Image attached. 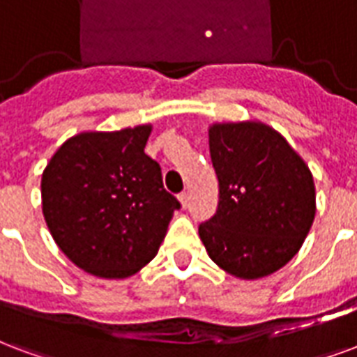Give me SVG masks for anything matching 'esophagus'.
<instances>
[{"label": "esophagus", "mask_w": 357, "mask_h": 357, "mask_svg": "<svg viewBox=\"0 0 357 357\" xmlns=\"http://www.w3.org/2000/svg\"><path fill=\"white\" fill-rule=\"evenodd\" d=\"M179 202H181V206H183V208H187V206H189V192L187 191H183V192H179Z\"/></svg>", "instance_id": "1"}]
</instances>
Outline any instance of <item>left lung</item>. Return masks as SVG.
<instances>
[{"instance_id": "8db88e82", "label": "left lung", "mask_w": 357, "mask_h": 357, "mask_svg": "<svg viewBox=\"0 0 357 357\" xmlns=\"http://www.w3.org/2000/svg\"><path fill=\"white\" fill-rule=\"evenodd\" d=\"M218 210L200 223L210 259L236 278L276 273L305 242L316 213L312 174L291 145L261 123L210 128Z\"/></svg>"}]
</instances>
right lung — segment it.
<instances>
[{
	"label": "right lung",
	"mask_w": 357,
	"mask_h": 357,
	"mask_svg": "<svg viewBox=\"0 0 357 357\" xmlns=\"http://www.w3.org/2000/svg\"><path fill=\"white\" fill-rule=\"evenodd\" d=\"M151 126L84 132L52 155L41 178L47 227L79 268L126 278L157 255L179 200L145 155Z\"/></svg>",
	"instance_id": "right-lung-1"
}]
</instances>
